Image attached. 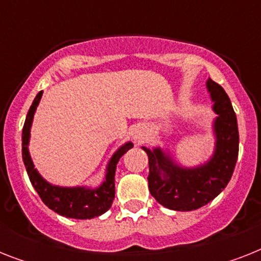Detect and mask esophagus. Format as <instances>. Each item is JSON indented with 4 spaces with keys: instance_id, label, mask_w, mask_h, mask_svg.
Wrapping results in <instances>:
<instances>
[{
    "instance_id": "1",
    "label": "esophagus",
    "mask_w": 261,
    "mask_h": 261,
    "mask_svg": "<svg viewBox=\"0 0 261 261\" xmlns=\"http://www.w3.org/2000/svg\"><path fill=\"white\" fill-rule=\"evenodd\" d=\"M147 137H149L147 133L145 130H142V128H135L133 131V141L135 143H143L147 139Z\"/></svg>"
}]
</instances>
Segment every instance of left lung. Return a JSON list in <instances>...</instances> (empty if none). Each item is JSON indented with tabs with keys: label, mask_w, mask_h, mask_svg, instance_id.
Returning <instances> with one entry per match:
<instances>
[{
	"label": "left lung",
	"mask_w": 261,
	"mask_h": 261,
	"mask_svg": "<svg viewBox=\"0 0 261 261\" xmlns=\"http://www.w3.org/2000/svg\"><path fill=\"white\" fill-rule=\"evenodd\" d=\"M206 88L210 93L215 146L213 155L196 167H182L169 151L161 147L147 149L149 157V191L153 198L169 210L192 211L217 198L230 181L239 157V126L230 98L219 84L208 79Z\"/></svg>",
	"instance_id": "obj_1"
}]
</instances>
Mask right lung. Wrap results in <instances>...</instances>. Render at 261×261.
I'll use <instances>...</instances> for the list:
<instances>
[{
    "label": "right lung",
    "mask_w": 261,
    "mask_h": 261,
    "mask_svg": "<svg viewBox=\"0 0 261 261\" xmlns=\"http://www.w3.org/2000/svg\"><path fill=\"white\" fill-rule=\"evenodd\" d=\"M43 90H40L35 97L32 106H31L28 114H27L25 123L22 127V161L25 165L27 173L30 176L32 186L39 194L43 203L48 208L55 211L57 214L66 217V218L74 219H92L94 217L104 214L112 206L115 198V171L119 160L124 153L130 150L134 146L131 142L123 143L118 150L115 151L112 157L108 161L106 168V176L100 186L97 187H61L54 186L43 178V176L35 168L34 161L31 159L30 138L31 127L34 122V115L36 112L40 98H42Z\"/></svg>",
    "instance_id": "right-lung-1"
}]
</instances>
